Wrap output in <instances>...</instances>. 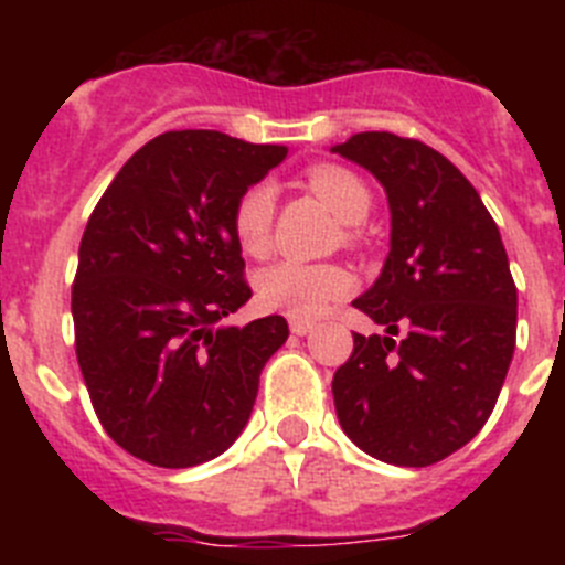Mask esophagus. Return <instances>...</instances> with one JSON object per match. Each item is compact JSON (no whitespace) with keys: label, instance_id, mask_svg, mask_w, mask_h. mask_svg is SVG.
Wrapping results in <instances>:
<instances>
[{"label":"esophagus","instance_id":"esophagus-1","mask_svg":"<svg viewBox=\"0 0 565 565\" xmlns=\"http://www.w3.org/2000/svg\"><path fill=\"white\" fill-rule=\"evenodd\" d=\"M313 322H302V319H291V333H297V337H306V333L313 331Z\"/></svg>","mask_w":565,"mask_h":565}]
</instances>
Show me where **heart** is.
<instances>
[{
  "label": "heart",
  "mask_w": 565,
  "mask_h": 565,
  "mask_svg": "<svg viewBox=\"0 0 565 565\" xmlns=\"http://www.w3.org/2000/svg\"><path fill=\"white\" fill-rule=\"evenodd\" d=\"M306 183L339 221L348 223L344 239L356 243V223H362L373 209L371 186L339 163H317L306 172ZM274 203L277 194L271 183H254L234 203L232 232L239 252L248 257H266L271 248ZM254 288L259 302L271 311L294 319H317L353 291V277L339 263L279 259L257 274Z\"/></svg>",
  "instance_id": "heart-1"
}]
</instances>
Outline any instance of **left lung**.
<instances>
[{
	"mask_svg": "<svg viewBox=\"0 0 565 565\" xmlns=\"http://www.w3.org/2000/svg\"><path fill=\"white\" fill-rule=\"evenodd\" d=\"M333 152L376 174L393 226L382 274L353 302L387 337L353 333L331 384L339 424L379 461L430 467L495 411L518 328L507 248L476 186L427 143L356 132Z\"/></svg>",
	"mask_w": 565,
	"mask_h": 565,
	"instance_id": "obj_1",
	"label": "left lung"
}]
</instances>
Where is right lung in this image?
<instances>
[{"label":"right lung","instance_id":"add662e5","mask_svg":"<svg viewBox=\"0 0 565 565\" xmlns=\"http://www.w3.org/2000/svg\"><path fill=\"white\" fill-rule=\"evenodd\" d=\"M286 154L214 129L163 132L89 214L73 282L76 356L98 422L129 456L194 467L246 427L288 322L221 328L252 299L232 209Z\"/></svg>","mask_w":565,"mask_h":565}]
</instances>
